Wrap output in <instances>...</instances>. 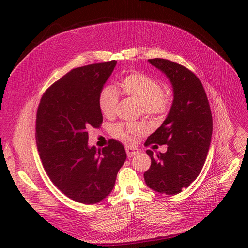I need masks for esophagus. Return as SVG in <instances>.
Here are the masks:
<instances>
[{
    "label": "esophagus",
    "mask_w": 248,
    "mask_h": 248,
    "mask_svg": "<svg viewBox=\"0 0 248 248\" xmlns=\"http://www.w3.org/2000/svg\"><path fill=\"white\" fill-rule=\"evenodd\" d=\"M125 150H126V154H127V156H128V158H131V157H133V156H136V155L139 154L138 149H136V148L126 147Z\"/></svg>",
    "instance_id": "34e87169"
}]
</instances>
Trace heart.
<instances>
[{
  "mask_svg": "<svg viewBox=\"0 0 248 248\" xmlns=\"http://www.w3.org/2000/svg\"><path fill=\"white\" fill-rule=\"evenodd\" d=\"M122 92L140 103L141 112L147 117L160 118L170 108L171 95L163 91L159 79L149 74L134 71L128 73L121 80ZM119 102L117 90L107 86L102 88L98 96V104L102 115L111 118L116 114ZM145 131V127L138 123H118L111 127V134L123 141H131V136H139Z\"/></svg>",
  "mask_w": 248,
  "mask_h": 248,
  "instance_id": "heart-1",
  "label": "heart"
}]
</instances>
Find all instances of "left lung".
<instances>
[{
	"label": "left lung",
	"instance_id": "left-lung-1",
	"mask_svg": "<svg viewBox=\"0 0 248 248\" xmlns=\"http://www.w3.org/2000/svg\"><path fill=\"white\" fill-rule=\"evenodd\" d=\"M149 62L170 78L174 101L167 119L145 146L167 145L166 153L147 150L151 167L144 174L150 188L175 196L198 178L211 142L213 121L210 104L201 80L191 70L170 60L155 58Z\"/></svg>",
	"mask_w": 248,
	"mask_h": 248
}]
</instances>
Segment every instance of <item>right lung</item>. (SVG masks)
Returning a JSON list of instances; mask_svg holds the SVG:
<instances>
[{
  "label": "right lung",
  "instance_id": "add662e5",
  "mask_svg": "<svg viewBox=\"0 0 248 248\" xmlns=\"http://www.w3.org/2000/svg\"><path fill=\"white\" fill-rule=\"evenodd\" d=\"M117 61L74 68L43 93L36 115V142L42 166L57 188L81 204H96L114 188L126 160L121 142L88 147L89 130L99 128L98 96Z\"/></svg>",
  "mask_w": 248,
  "mask_h": 248
}]
</instances>
